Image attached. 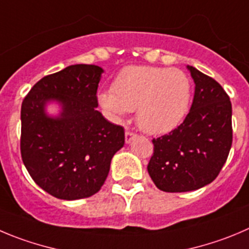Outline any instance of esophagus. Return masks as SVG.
Masks as SVG:
<instances>
[{
    "instance_id": "34e87169",
    "label": "esophagus",
    "mask_w": 249,
    "mask_h": 249,
    "mask_svg": "<svg viewBox=\"0 0 249 249\" xmlns=\"http://www.w3.org/2000/svg\"><path fill=\"white\" fill-rule=\"evenodd\" d=\"M135 138V134L131 131H125V142L126 143H130L131 142L132 139Z\"/></svg>"
}]
</instances>
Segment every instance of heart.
Listing matches in <instances>:
<instances>
[{"mask_svg": "<svg viewBox=\"0 0 249 249\" xmlns=\"http://www.w3.org/2000/svg\"><path fill=\"white\" fill-rule=\"evenodd\" d=\"M113 90L98 93V103L111 120L122 123L136 110L138 125L147 134L161 135L179 126L193 97L189 76L179 69L135 65L114 78Z\"/></svg>", "mask_w": 249, "mask_h": 249, "instance_id": "obj_1", "label": "heart"}]
</instances>
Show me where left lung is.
Returning a JSON list of instances; mask_svg holds the SVG:
<instances>
[{
	"label": "left lung",
	"instance_id": "8db88e82",
	"mask_svg": "<svg viewBox=\"0 0 249 249\" xmlns=\"http://www.w3.org/2000/svg\"><path fill=\"white\" fill-rule=\"evenodd\" d=\"M195 83L184 122L168 135L153 139L147 166L151 179L168 193L192 192L210 184L226 162L232 145V106L213 78L188 65Z\"/></svg>",
	"mask_w": 249,
	"mask_h": 249
}]
</instances>
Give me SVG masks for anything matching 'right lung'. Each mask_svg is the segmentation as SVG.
<instances>
[{"label":"right lung","instance_id":"obj_1","mask_svg":"<svg viewBox=\"0 0 249 249\" xmlns=\"http://www.w3.org/2000/svg\"><path fill=\"white\" fill-rule=\"evenodd\" d=\"M104 70L71 65L45 76L22 103L20 152L30 177L57 199L77 200L99 192L113 156L124 146V129L97 110ZM55 105L56 113H48Z\"/></svg>","mask_w":249,"mask_h":249}]
</instances>
